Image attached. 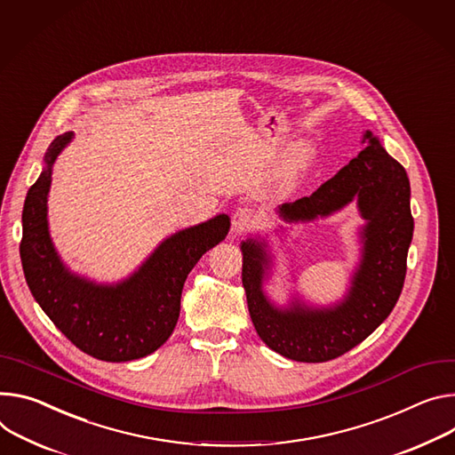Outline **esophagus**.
Instances as JSON below:
<instances>
[{"instance_id":"1","label":"esophagus","mask_w":455,"mask_h":455,"mask_svg":"<svg viewBox=\"0 0 455 455\" xmlns=\"http://www.w3.org/2000/svg\"><path fill=\"white\" fill-rule=\"evenodd\" d=\"M256 221V214L254 211L251 209H237L234 218H232V230L237 234V232H243L249 227H252V223Z\"/></svg>"}]
</instances>
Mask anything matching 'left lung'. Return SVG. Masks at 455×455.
<instances>
[{
    "instance_id": "8db88e82",
    "label": "left lung",
    "mask_w": 455,
    "mask_h": 455,
    "mask_svg": "<svg viewBox=\"0 0 455 455\" xmlns=\"http://www.w3.org/2000/svg\"><path fill=\"white\" fill-rule=\"evenodd\" d=\"M361 143L366 147L332 180L275 211L286 223H305L332 216L355 201L364 220L357 232L361 258L341 301L314 307L294 296L286 307H277L263 291L272 270L268 243L259 235L241 241V279L252 323L263 343L283 357L323 363L343 355L390 315L403 291L414 234L410 181L379 138L364 131Z\"/></svg>"
}]
</instances>
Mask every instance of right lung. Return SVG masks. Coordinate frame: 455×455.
Segmentation results:
<instances>
[{"mask_svg":"<svg viewBox=\"0 0 455 455\" xmlns=\"http://www.w3.org/2000/svg\"><path fill=\"white\" fill-rule=\"evenodd\" d=\"M72 138L74 132H65L51 143L45 167L27 192L20 244L25 279L41 310L79 350L110 363L140 359L174 332L185 279L227 237L230 218L220 214L163 239L138 270L117 283L72 272L54 249L47 206L52 167Z\"/></svg>","mask_w":455,"mask_h":455,"instance_id":"add662e5","label":"right lung"}]
</instances>
